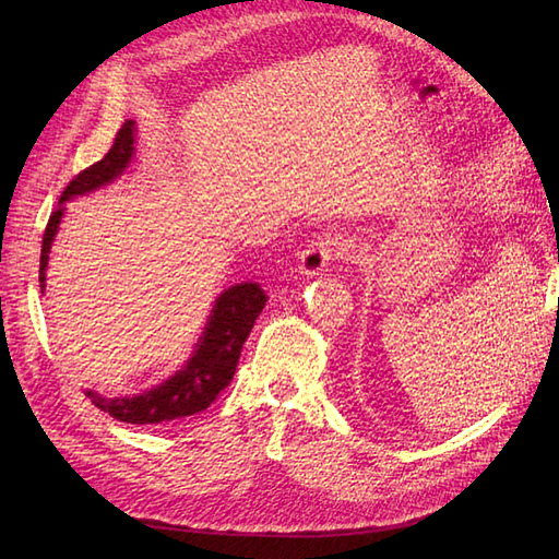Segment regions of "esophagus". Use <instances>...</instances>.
<instances>
[{
	"instance_id": "34e87169",
	"label": "esophagus",
	"mask_w": 559,
	"mask_h": 559,
	"mask_svg": "<svg viewBox=\"0 0 559 559\" xmlns=\"http://www.w3.org/2000/svg\"><path fill=\"white\" fill-rule=\"evenodd\" d=\"M345 251V242L337 235H321V238L312 240L306 249L300 251L298 259V270L302 275L314 277L324 270L333 259L341 257Z\"/></svg>"
}]
</instances>
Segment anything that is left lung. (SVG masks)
I'll return each instance as SVG.
<instances>
[{"instance_id":"1","label":"left lung","mask_w":559,"mask_h":559,"mask_svg":"<svg viewBox=\"0 0 559 559\" xmlns=\"http://www.w3.org/2000/svg\"><path fill=\"white\" fill-rule=\"evenodd\" d=\"M557 261H559V249H557Z\"/></svg>"}]
</instances>
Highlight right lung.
I'll list each match as a JSON object with an SVG mask.
<instances>
[{
  "label": "right lung",
  "instance_id": "add662e5",
  "mask_svg": "<svg viewBox=\"0 0 559 559\" xmlns=\"http://www.w3.org/2000/svg\"><path fill=\"white\" fill-rule=\"evenodd\" d=\"M134 142V123L126 121L116 132L111 148L103 160L81 170L70 183L64 186L60 195V207L50 214L44 240H41V259H39V284L44 292L46 282V261L50 242L56 238L58 224L62 218V202L74 195H83L99 186L109 183L126 170L132 156ZM265 308V294L259 284H235L218 296L216 306L210 314L207 329L200 337V345L193 357L181 370L158 384L142 396H123V399H105L95 392H86L95 408L109 413L118 421L128 425H160L165 419H177L186 415H195L210 408L222 389H226L238 368L242 345L249 337L253 321L259 319Z\"/></svg>",
  "mask_w": 559,
  "mask_h": 559
}]
</instances>
